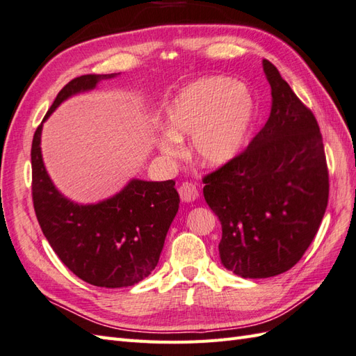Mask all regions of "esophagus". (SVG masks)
<instances>
[{"label": "esophagus", "instance_id": "1", "mask_svg": "<svg viewBox=\"0 0 356 356\" xmlns=\"http://www.w3.org/2000/svg\"><path fill=\"white\" fill-rule=\"evenodd\" d=\"M179 194L184 202H195V200L200 197L197 186L189 184V181H185V184L179 188Z\"/></svg>", "mask_w": 356, "mask_h": 356}]
</instances>
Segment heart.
<instances>
[{"mask_svg":"<svg viewBox=\"0 0 356 356\" xmlns=\"http://www.w3.org/2000/svg\"><path fill=\"white\" fill-rule=\"evenodd\" d=\"M259 118L254 90L230 76L198 78L177 91L167 106L168 129L156 145L172 156L181 138L193 136V152L204 167H224L248 144Z\"/></svg>","mask_w":356,"mask_h":356,"instance_id":"heart-1","label":"heart"}]
</instances>
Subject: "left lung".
Listing matches in <instances>:
<instances>
[{
  "mask_svg": "<svg viewBox=\"0 0 356 356\" xmlns=\"http://www.w3.org/2000/svg\"><path fill=\"white\" fill-rule=\"evenodd\" d=\"M270 114L243 153L204 177L206 203L220 218V259L242 278L293 268L313 242L327 206L323 141L313 113L270 61Z\"/></svg>",
  "mask_w": 356,
  "mask_h": 356,
  "instance_id": "8db88e82",
  "label": "left lung"
}]
</instances>
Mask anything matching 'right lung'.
<instances>
[{
	"instance_id": "1",
	"label": "right lung",
	"mask_w": 356,
	"mask_h": 356,
	"mask_svg": "<svg viewBox=\"0 0 356 356\" xmlns=\"http://www.w3.org/2000/svg\"><path fill=\"white\" fill-rule=\"evenodd\" d=\"M118 75L72 79L54 100L31 145L33 202L44 238L78 278L106 289L134 286L156 268L179 211L176 181L131 179L117 194L97 203H76L54 185L44 167L40 143L43 123L65 100Z\"/></svg>"
}]
</instances>
